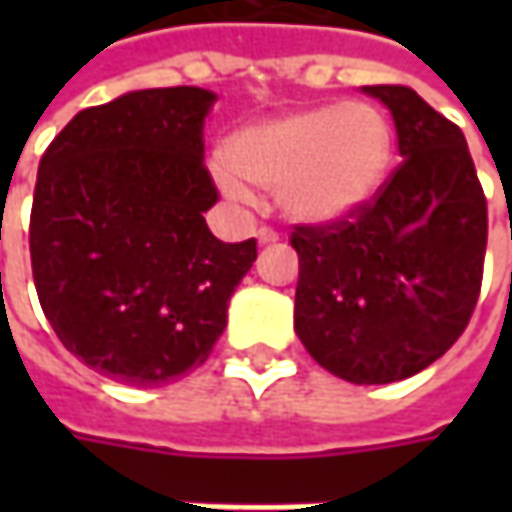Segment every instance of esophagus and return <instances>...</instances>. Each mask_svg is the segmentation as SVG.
Wrapping results in <instances>:
<instances>
[{"mask_svg":"<svg viewBox=\"0 0 512 512\" xmlns=\"http://www.w3.org/2000/svg\"><path fill=\"white\" fill-rule=\"evenodd\" d=\"M259 242L262 245H270V242H279V230H273V227H259Z\"/></svg>","mask_w":512,"mask_h":512,"instance_id":"34e87169","label":"esophagus"}]
</instances>
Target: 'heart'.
I'll return each instance as SVG.
<instances>
[{
  "label": "heart",
  "instance_id": "heart-1",
  "mask_svg": "<svg viewBox=\"0 0 512 512\" xmlns=\"http://www.w3.org/2000/svg\"><path fill=\"white\" fill-rule=\"evenodd\" d=\"M227 161L216 179L230 199L247 202L250 182L273 190L287 216L330 222L379 190L393 162V128L367 102L296 110L239 130Z\"/></svg>",
  "mask_w": 512,
  "mask_h": 512
}]
</instances>
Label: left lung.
I'll list each match as a JSON object with an SVG mask.
<instances>
[{"instance_id": "1", "label": "left lung", "mask_w": 512, "mask_h": 512, "mask_svg": "<svg viewBox=\"0 0 512 512\" xmlns=\"http://www.w3.org/2000/svg\"><path fill=\"white\" fill-rule=\"evenodd\" d=\"M393 113L404 159L356 210L293 225L296 333L353 384L416 376L470 322L484 273L487 199L459 125L413 88L370 85Z\"/></svg>"}]
</instances>
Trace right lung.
Segmentation results:
<instances>
[{"label": "right lung", "instance_id": "obj_1", "mask_svg": "<svg viewBox=\"0 0 512 512\" xmlns=\"http://www.w3.org/2000/svg\"><path fill=\"white\" fill-rule=\"evenodd\" d=\"M202 88L133 90L50 142L30 207V267L59 342L113 382L156 387L207 362L256 239L219 242L205 210Z\"/></svg>", "mask_w": 512, "mask_h": 512}]
</instances>
